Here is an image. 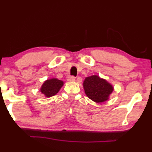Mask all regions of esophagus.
<instances>
[{
	"label": "esophagus",
	"instance_id": "1",
	"mask_svg": "<svg viewBox=\"0 0 152 152\" xmlns=\"http://www.w3.org/2000/svg\"><path fill=\"white\" fill-rule=\"evenodd\" d=\"M75 79H76V78H75L74 76H69L68 78H67V80H68V81H74Z\"/></svg>",
	"mask_w": 152,
	"mask_h": 152
}]
</instances>
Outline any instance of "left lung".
Returning a JSON list of instances; mask_svg holds the SVG:
<instances>
[{"mask_svg":"<svg viewBox=\"0 0 152 152\" xmlns=\"http://www.w3.org/2000/svg\"><path fill=\"white\" fill-rule=\"evenodd\" d=\"M83 86L88 98L97 103L107 101L114 90L112 84L97 75L86 78Z\"/></svg>","mask_w":152,"mask_h":152,"instance_id":"obj_1","label":"left lung"}]
</instances>
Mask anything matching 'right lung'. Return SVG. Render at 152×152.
Returning a JSON list of instances; mask_svg holds the SVG:
<instances>
[{
	"label": "right lung",
	"mask_w": 152,
	"mask_h": 152,
	"mask_svg": "<svg viewBox=\"0 0 152 152\" xmlns=\"http://www.w3.org/2000/svg\"><path fill=\"white\" fill-rule=\"evenodd\" d=\"M63 85L64 81L58 80L57 78H53L47 79L42 85L40 88V92L45 95V97L49 98V97L55 96L61 89V88L63 86Z\"/></svg>",
	"instance_id": "right-lung-1"
}]
</instances>
